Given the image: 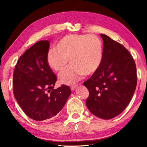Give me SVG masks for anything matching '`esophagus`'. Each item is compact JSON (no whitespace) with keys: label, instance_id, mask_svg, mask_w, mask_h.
<instances>
[{"label":"esophagus","instance_id":"obj_1","mask_svg":"<svg viewBox=\"0 0 147 147\" xmlns=\"http://www.w3.org/2000/svg\"><path fill=\"white\" fill-rule=\"evenodd\" d=\"M77 87H78V84H76V85H74V86H72L71 87V90L72 91H74V89H75Z\"/></svg>","mask_w":147,"mask_h":147}]
</instances>
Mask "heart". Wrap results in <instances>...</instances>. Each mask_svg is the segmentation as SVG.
Returning <instances> with one entry per match:
<instances>
[{"label":"heart","instance_id":"1","mask_svg":"<svg viewBox=\"0 0 147 147\" xmlns=\"http://www.w3.org/2000/svg\"><path fill=\"white\" fill-rule=\"evenodd\" d=\"M103 56V45L95 35L70 34L64 36L49 50L47 55L49 65L57 72L63 71L69 61L72 63L59 76L61 84H71L84 74H93L100 67Z\"/></svg>","mask_w":147,"mask_h":147}]
</instances>
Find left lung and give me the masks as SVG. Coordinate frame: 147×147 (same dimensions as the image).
I'll use <instances>...</instances> for the list:
<instances>
[{
	"mask_svg": "<svg viewBox=\"0 0 147 147\" xmlns=\"http://www.w3.org/2000/svg\"><path fill=\"white\" fill-rule=\"evenodd\" d=\"M102 60L100 67L84 85L89 94L86 106L102 119H110L123 112L130 103L137 85L136 65L123 45L104 34Z\"/></svg>",
	"mask_w": 147,
	"mask_h": 147,
	"instance_id": "8db88e82",
	"label": "left lung"
}]
</instances>
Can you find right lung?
Masks as SVG:
<instances>
[{
	"mask_svg": "<svg viewBox=\"0 0 147 147\" xmlns=\"http://www.w3.org/2000/svg\"><path fill=\"white\" fill-rule=\"evenodd\" d=\"M49 41H39L26 50L15 67V98L26 115L41 121L56 115L71 94L69 86L54 89L57 76L47 61Z\"/></svg>",
	"mask_w": 147,
	"mask_h": 147,
	"instance_id": "1",
	"label": "right lung"
}]
</instances>
